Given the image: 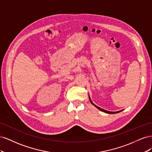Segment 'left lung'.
<instances>
[{
	"label": "left lung",
	"instance_id": "8db88e82",
	"mask_svg": "<svg viewBox=\"0 0 152 152\" xmlns=\"http://www.w3.org/2000/svg\"><path fill=\"white\" fill-rule=\"evenodd\" d=\"M89 100H90V102L91 103V104H93L95 107L97 108L98 110H101V111H102V112H105V113H111V114H113V113H119V112H122V110H120V111H117V112H109V111H107V110H104V109L101 108H99V107H98V106H96V104H94L93 103V102H92V101H91V98H90V96H89Z\"/></svg>",
	"mask_w": 152,
	"mask_h": 152
}]
</instances>
